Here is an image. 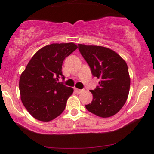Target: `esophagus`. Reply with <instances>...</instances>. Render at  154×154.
Masks as SVG:
<instances>
[{
  "instance_id": "esophagus-1",
  "label": "esophagus",
  "mask_w": 154,
  "mask_h": 154,
  "mask_svg": "<svg viewBox=\"0 0 154 154\" xmlns=\"http://www.w3.org/2000/svg\"><path fill=\"white\" fill-rule=\"evenodd\" d=\"M74 90H75L77 93H81L82 91H84V89H79V88H74Z\"/></svg>"
}]
</instances>
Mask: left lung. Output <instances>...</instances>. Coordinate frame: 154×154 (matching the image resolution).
<instances>
[{
	"label": "left lung",
	"instance_id": "8db88e82",
	"mask_svg": "<svg viewBox=\"0 0 154 154\" xmlns=\"http://www.w3.org/2000/svg\"><path fill=\"white\" fill-rule=\"evenodd\" d=\"M78 48L92 75L100 79L99 86L90 90L93 99L86 108L99 117L114 116L125 105L130 91V77L127 63L109 48L83 44H79Z\"/></svg>",
	"mask_w": 154,
	"mask_h": 154
}]
</instances>
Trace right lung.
<instances>
[{
    "label": "right lung",
    "instance_id": "add662e5",
    "mask_svg": "<svg viewBox=\"0 0 154 154\" xmlns=\"http://www.w3.org/2000/svg\"><path fill=\"white\" fill-rule=\"evenodd\" d=\"M77 48L73 42L45 46L34 54L21 74V100L34 119L50 122L64 111L74 89L58 81L61 77L65 79L62 72L65 58Z\"/></svg>",
    "mask_w": 154,
    "mask_h": 154
}]
</instances>
